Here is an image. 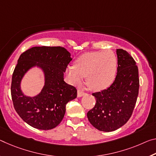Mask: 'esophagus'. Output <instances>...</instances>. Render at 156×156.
Here are the masks:
<instances>
[{
  "mask_svg": "<svg viewBox=\"0 0 156 156\" xmlns=\"http://www.w3.org/2000/svg\"><path fill=\"white\" fill-rule=\"evenodd\" d=\"M85 92H84L83 90H80V89H78V91H77V95H78V97H81V96L85 95Z\"/></svg>",
  "mask_w": 156,
  "mask_h": 156,
  "instance_id": "obj_1",
  "label": "esophagus"
}]
</instances>
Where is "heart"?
Here are the masks:
<instances>
[{
    "mask_svg": "<svg viewBox=\"0 0 156 156\" xmlns=\"http://www.w3.org/2000/svg\"><path fill=\"white\" fill-rule=\"evenodd\" d=\"M117 70V59L112 51L87 52L75 61L74 66L66 70L69 80L78 85L86 77V84L91 90H105L113 83Z\"/></svg>",
    "mask_w": 156,
    "mask_h": 156,
    "instance_id": "b5f03b06",
    "label": "heart"
}]
</instances>
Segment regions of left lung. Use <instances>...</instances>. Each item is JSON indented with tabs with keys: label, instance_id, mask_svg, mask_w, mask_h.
Listing matches in <instances>:
<instances>
[{
	"label": "left lung",
	"instance_id": "left-lung-1",
	"mask_svg": "<svg viewBox=\"0 0 156 156\" xmlns=\"http://www.w3.org/2000/svg\"><path fill=\"white\" fill-rule=\"evenodd\" d=\"M117 73L109 87L93 93L96 103L87 114L89 122L101 131L111 132L122 127L131 117L139 93L138 67L133 57L117 49Z\"/></svg>",
	"mask_w": 156,
	"mask_h": 156
}]
</instances>
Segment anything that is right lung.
I'll return each instance as SVG.
<instances>
[{
	"label": "right lung",
	"instance_id": "1",
	"mask_svg": "<svg viewBox=\"0 0 156 156\" xmlns=\"http://www.w3.org/2000/svg\"><path fill=\"white\" fill-rule=\"evenodd\" d=\"M72 60L61 46H35L19 57L12 78L11 95L14 108L25 122L37 129L50 130L60 124L66 105L77 96V90L64 81V73ZM37 66L45 75V85L34 98L23 95L20 80L29 68Z\"/></svg>",
	"mask_w": 156,
	"mask_h": 156
}]
</instances>
